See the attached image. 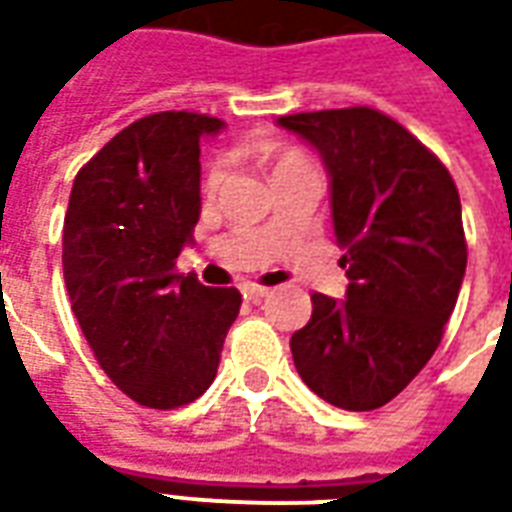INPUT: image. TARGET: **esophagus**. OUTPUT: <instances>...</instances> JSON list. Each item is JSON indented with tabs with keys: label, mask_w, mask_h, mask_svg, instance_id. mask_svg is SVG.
I'll use <instances>...</instances> for the list:
<instances>
[{
	"label": "esophagus",
	"mask_w": 512,
	"mask_h": 512,
	"mask_svg": "<svg viewBox=\"0 0 512 512\" xmlns=\"http://www.w3.org/2000/svg\"><path fill=\"white\" fill-rule=\"evenodd\" d=\"M241 290H244L246 299H252V301H260L263 296H268L266 285H257V282H244V285H241Z\"/></svg>",
	"instance_id": "obj_1"
}]
</instances>
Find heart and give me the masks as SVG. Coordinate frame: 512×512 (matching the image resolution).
Instances as JSON below:
<instances>
[{
  "label": "heart",
  "mask_w": 512,
  "mask_h": 512,
  "mask_svg": "<svg viewBox=\"0 0 512 512\" xmlns=\"http://www.w3.org/2000/svg\"><path fill=\"white\" fill-rule=\"evenodd\" d=\"M301 161H307V156H304V153H299V150H282V153L277 156V164H274V172L293 167V164H301ZM219 180H222V164H213L211 172H208V186L213 189Z\"/></svg>",
  "instance_id": "1"
}]
</instances>
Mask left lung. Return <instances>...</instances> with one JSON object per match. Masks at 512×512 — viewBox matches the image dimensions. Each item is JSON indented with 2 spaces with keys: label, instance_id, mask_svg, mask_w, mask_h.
Returning a JSON list of instances; mask_svg holds the SVG:
<instances>
[{
  "label": "left lung",
  "instance_id": "1",
  "mask_svg": "<svg viewBox=\"0 0 512 512\" xmlns=\"http://www.w3.org/2000/svg\"><path fill=\"white\" fill-rule=\"evenodd\" d=\"M321 153L345 255V299L312 293L310 323L290 337L312 392L373 411L428 365L450 321L466 238L452 175L417 136L370 106L277 120Z\"/></svg>",
  "mask_w": 512,
  "mask_h": 512
}]
</instances>
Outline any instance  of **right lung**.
<instances>
[{"mask_svg": "<svg viewBox=\"0 0 512 512\" xmlns=\"http://www.w3.org/2000/svg\"><path fill=\"white\" fill-rule=\"evenodd\" d=\"M222 126L197 112L147 115L73 180L62 230L71 310L101 370L139 406L197 400L241 310L235 288L175 271L200 219V136Z\"/></svg>", "mask_w": 512, "mask_h": 512, "instance_id": "1", "label": "right lung"}]
</instances>
